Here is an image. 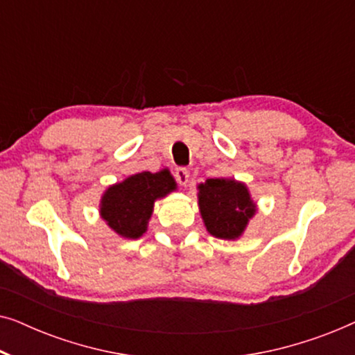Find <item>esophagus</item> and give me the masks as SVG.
<instances>
[{
	"instance_id": "esophagus-1",
	"label": "esophagus",
	"mask_w": 355,
	"mask_h": 355,
	"mask_svg": "<svg viewBox=\"0 0 355 355\" xmlns=\"http://www.w3.org/2000/svg\"><path fill=\"white\" fill-rule=\"evenodd\" d=\"M174 176H176V181L181 184V186H187L189 182V171L186 168H178L174 171Z\"/></svg>"
}]
</instances>
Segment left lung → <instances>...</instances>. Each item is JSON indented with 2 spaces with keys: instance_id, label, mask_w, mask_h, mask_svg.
Returning a JSON list of instances; mask_svg holds the SVG:
<instances>
[{
  "instance_id": "1",
  "label": "left lung",
  "mask_w": 355,
  "mask_h": 355,
  "mask_svg": "<svg viewBox=\"0 0 355 355\" xmlns=\"http://www.w3.org/2000/svg\"><path fill=\"white\" fill-rule=\"evenodd\" d=\"M198 208L207 231L220 239H239L257 205L249 189L236 179L213 178L198 186Z\"/></svg>"
}]
</instances>
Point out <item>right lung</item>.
<instances>
[{"instance_id":"obj_1","label":"right lung","mask_w":355,"mask_h":355,"mask_svg":"<svg viewBox=\"0 0 355 355\" xmlns=\"http://www.w3.org/2000/svg\"><path fill=\"white\" fill-rule=\"evenodd\" d=\"M176 191L168 169L144 171L106 189L100 202V215L111 230L125 239H139L147 231L155 200Z\"/></svg>"}]
</instances>
